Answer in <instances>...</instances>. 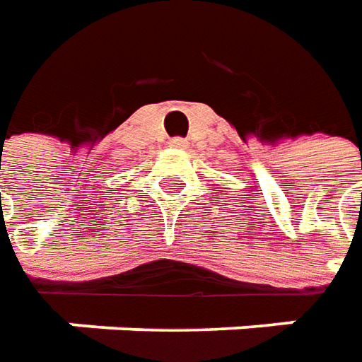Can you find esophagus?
Wrapping results in <instances>:
<instances>
[{"label": "esophagus", "mask_w": 362, "mask_h": 362, "mask_svg": "<svg viewBox=\"0 0 362 362\" xmlns=\"http://www.w3.org/2000/svg\"><path fill=\"white\" fill-rule=\"evenodd\" d=\"M170 146H172V148H178V150H184V148H186V140H184V138H172V140H170Z\"/></svg>", "instance_id": "obj_1"}]
</instances>
